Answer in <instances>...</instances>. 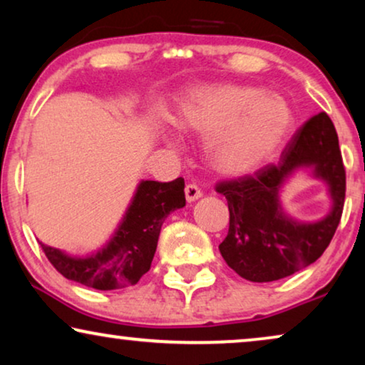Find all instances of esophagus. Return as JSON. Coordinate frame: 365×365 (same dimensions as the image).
<instances>
[{
    "label": "esophagus",
    "instance_id": "1",
    "mask_svg": "<svg viewBox=\"0 0 365 365\" xmlns=\"http://www.w3.org/2000/svg\"><path fill=\"white\" fill-rule=\"evenodd\" d=\"M184 192H186V199H187V202L196 201V199H199V197L202 196L201 189H199V187L196 186V184H192V182L186 184V187H184Z\"/></svg>",
    "mask_w": 365,
    "mask_h": 365
}]
</instances>
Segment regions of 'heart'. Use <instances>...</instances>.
Masks as SVG:
<instances>
[{"label": "heart", "instance_id": "1", "mask_svg": "<svg viewBox=\"0 0 365 365\" xmlns=\"http://www.w3.org/2000/svg\"><path fill=\"white\" fill-rule=\"evenodd\" d=\"M182 129L207 138V154L219 171L249 173L274 156L294 126L286 99L261 88L219 84L194 89L179 108Z\"/></svg>", "mask_w": 365, "mask_h": 365}]
</instances>
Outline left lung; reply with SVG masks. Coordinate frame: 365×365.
<instances>
[{
	"label": "left lung",
	"mask_w": 365,
	"mask_h": 365,
	"mask_svg": "<svg viewBox=\"0 0 365 365\" xmlns=\"http://www.w3.org/2000/svg\"><path fill=\"white\" fill-rule=\"evenodd\" d=\"M301 165L314 166L317 175L328 181L334 201L331 214L314 225L292 222L278 202L283 179ZM216 191L226 196L229 207V231L219 251L239 276L271 282L316 262L336 234L346 199V168L331 118L319 113L307 119L277 164L217 182Z\"/></svg>",
	"instance_id": "1"
}]
</instances>
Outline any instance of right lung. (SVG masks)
I'll use <instances>...</instances> for the list:
<instances>
[{"label": "right lung", "mask_w": 365, "mask_h": 365, "mask_svg": "<svg viewBox=\"0 0 365 365\" xmlns=\"http://www.w3.org/2000/svg\"><path fill=\"white\" fill-rule=\"evenodd\" d=\"M182 206H186L182 178L171 182L143 181L118 232L103 251L78 259L39 244L53 267L69 281L99 291L129 287L151 269L164 219Z\"/></svg>", "instance_id": "obj_1"}]
</instances>
